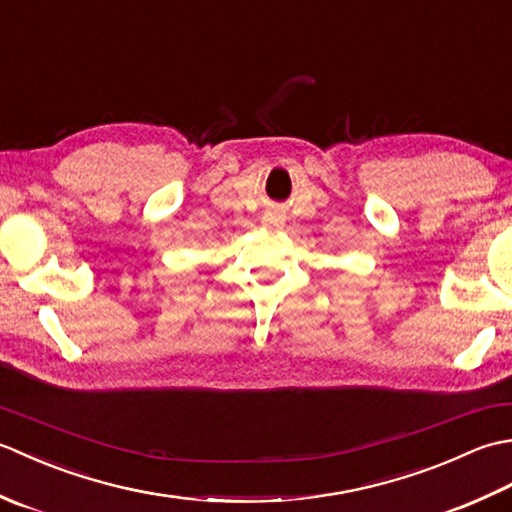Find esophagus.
<instances>
[{
	"label": "esophagus",
	"instance_id": "34e87169",
	"mask_svg": "<svg viewBox=\"0 0 512 512\" xmlns=\"http://www.w3.org/2000/svg\"><path fill=\"white\" fill-rule=\"evenodd\" d=\"M281 224H284V215L281 213H268L264 217V226H268V228H279Z\"/></svg>",
	"mask_w": 512,
	"mask_h": 512
}]
</instances>
